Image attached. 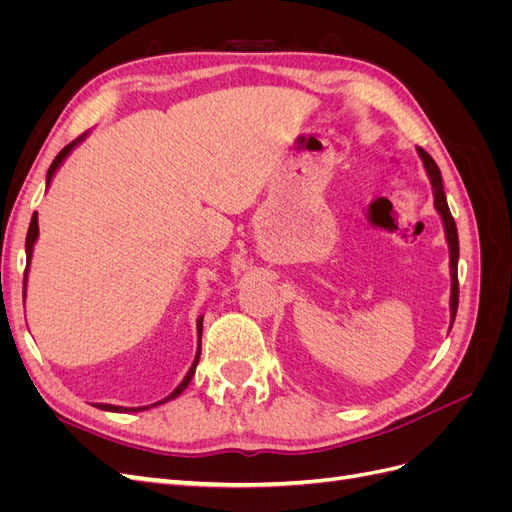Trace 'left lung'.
Masks as SVG:
<instances>
[{
    "label": "left lung",
    "mask_w": 512,
    "mask_h": 512,
    "mask_svg": "<svg viewBox=\"0 0 512 512\" xmlns=\"http://www.w3.org/2000/svg\"><path fill=\"white\" fill-rule=\"evenodd\" d=\"M418 158L423 160L425 173L429 177L431 183V192H433V207H436L438 215L442 218V226H444V235H446V243H448V267H451V327L457 316V305H459V282H457V262H459V237H457V226L451 215V209H448L446 203V194H444V183H442V175L438 164L433 162V158L429 153L421 147H416ZM451 331V329H448Z\"/></svg>",
    "instance_id": "8db88e82"
}]
</instances>
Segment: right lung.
I'll return each mask as SVG.
<instances>
[{
	"label": "right lung",
	"instance_id": "add662e5",
	"mask_svg": "<svg viewBox=\"0 0 512 512\" xmlns=\"http://www.w3.org/2000/svg\"><path fill=\"white\" fill-rule=\"evenodd\" d=\"M87 134L89 132H85L83 136H79L76 138V141H72L70 145H66L64 149H61L59 153H57V158L53 160V164H51V168H49V173H46V190H49V185H51V181H53V177H55V173L59 170V166L66 162V158L70 156V153L79 147L85 138H87ZM38 235H40V228H38V213H34L32 215V224H29V230H27V239H25V256H27V267H25V282H23V297H25V290H27V273H29V265H32V256H34V245H36V241H38ZM196 333H198V350H196V356H194V363H192V367H190V371L188 374H185V378L181 380V384L177 386V389L170 393L168 397H164V399H160V401H156V404H149V406H141V408H123V406H113V404H96V408H100V410H106V412H143V410H149V408H156V406H162V404H166V401H170V399H175V397H179L185 389H188V384L192 382V378H194V371H196V365H198V359H200V337H203V316H200L198 320H196Z\"/></svg>",
	"mask_w": 512,
	"mask_h": 512
}]
</instances>
